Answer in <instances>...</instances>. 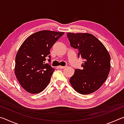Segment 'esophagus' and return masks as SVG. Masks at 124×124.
Returning <instances> with one entry per match:
<instances>
[{
	"label": "esophagus",
	"mask_w": 124,
	"mask_h": 124,
	"mask_svg": "<svg viewBox=\"0 0 124 124\" xmlns=\"http://www.w3.org/2000/svg\"><path fill=\"white\" fill-rule=\"evenodd\" d=\"M65 67H66V66H60L58 67V68H60V69H64Z\"/></svg>",
	"instance_id": "1"
}]
</instances>
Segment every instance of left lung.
<instances>
[{"mask_svg": "<svg viewBox=\"0 0 124 124\" xmlns=\"http://www.w3.org/2000/svg\"><path fill=\"white\" fill-rule=\"evenodd\" d=\"M70 46L78 50L84 59L81 70L76 69L70 81L75 91L82 95L95 92L107 78L110 70V56L104 45L89 33H67Z\"/></svg>", "mask_w": 124, "mask_h": 124, "instance_id": "8db88e82", "label": "left lung"}]
</instances>
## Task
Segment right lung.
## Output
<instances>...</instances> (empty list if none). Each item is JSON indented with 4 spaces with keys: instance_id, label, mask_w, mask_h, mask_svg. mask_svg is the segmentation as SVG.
Listing matches in <instances>:
<instances>
[{
    "instance_id": "add662e5",
    "label": "right lung",
    "mask_w": 124,
    "mask_h": 124,
    "mask_svg": "<svg viewBox=\"0 0 124 124\" xmlns=\"http://www.w3.org/2000/svg\"><path fill=\"white\" fill-rule=\"evenodd\" d=\"M64 32L41 31L25 40L16 54L15 74L21 86L29 93H38L49 84L54 69L51 62L50 49Z\"/></svg>"
}]
</instances>
